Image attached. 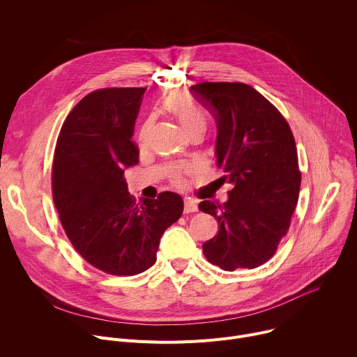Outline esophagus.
<instances>
[{
  "instance_id": "obj_1",
  "label": "esophagus",
  "mask_w": 357,
  "mask_h": 357,
  "mask_svg": "<svg viewBox=\"0 0 357 357\" xmlns=\"http://www.w3.org/2000/svg\"><path fill=\"white\" fill-rule=\"evenodd\" d=\"M183 212L185 213H193V212H197V202L190 199V197H186L185 199V206H183Z\"/></svg>"
}]
</instances>
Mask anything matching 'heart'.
Listing matches in <instances>:
<instances>
[{
  "label": "heart",
  "mask_w": 357,
  "mask_h": 357,
  "mask_svg": "<svg viewBox=\"0 0 357 357\" xmlns=\"http://www.w3.org/2000/svg\"><path fill=\"white\" fill-rule=\"evenodd\" d=\"M165 109L179 121L188 135L195 132H205L206 130V114L195 101L185 94H171L164 103ZM146 137V124L141 128L138 139L144 142Z\"/></svg>",
  "instance_id": "1"
}]
</instances>
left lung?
I'll return each mask as SVG.
<instances>
[{
  "label": "left lung",
  "mask_w": 357,
  "mask_h": 357,
  "mask_svg": "<svg viewBox=\"0 0 357 357\" xmlns=\"http://www.w3.org/2000/svg\"><path fill=\"white\" fill-rule=\"evenodd\" d=\"M190 90L216 117L215 155L231 185L223 205L199 203L219 222L203 254L225 271L256 268L274 256L298 202L294 135L281 113L248 84L206 82Z\"/></svg>",
  "instance_id": "8db88e82"
}]
</instances>
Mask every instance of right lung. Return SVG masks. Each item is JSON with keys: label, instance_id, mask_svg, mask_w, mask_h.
I'll list each match as a JSON object with an SVG mask.
<instances>
[{"label": "right lung", "instance_id": "1", "mask_svg": "<svg viewBox=\"0 0 357 357\" xmlns=\"http://www.w3.org/2000/svg\"><path fill=\"white\" fill-rule=\"evenodd\" d=\"M145 87H113L83 97L58 137L52 193L70 243L93 267L135 275L157 260L164 231L183 212L178 193H128L124 171L138 164L131 141Z\"/></svg>", "mask_w": 357, "mask_h": 357}]
</instances>
